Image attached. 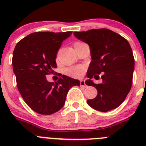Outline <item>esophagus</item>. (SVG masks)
<instances>
[{
  "label": "esophagus",
  "mask_w": 146,
  "mask_h": 146,
  "mask_svg": "<svg viewBox=\"0 0 146 146\" xmlns=\"http://www.w3.org/2000/svg\"><path fill=\"white\" fill-rule=\"evenodd\" d=\"M80 86H82V87H84V88L87 87V85L86 84V82H85L84 80H80Z\"/></svg>",
  "instance_id": "esophagus-1"
}]
</instances>
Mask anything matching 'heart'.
<instances>
[{
    "label": "heart",
    "instance_id": "obj_1",
    "mask_svg": "<svg viewBox=\"0 0 146 146\" xmlns=\"http://www.w3.org/2000/svg\"><path fill=\"white\" fill-rule=\"evenodd\" d=\"M83 72H84V69H83V68H82V67L74 66V67H72V68H69V69H66V73L68 75L71 76V77H80L82 75V74H83Z\"/></svg>",
    "mask_w": 146,
    "mask_h": 146
}]
</instances>
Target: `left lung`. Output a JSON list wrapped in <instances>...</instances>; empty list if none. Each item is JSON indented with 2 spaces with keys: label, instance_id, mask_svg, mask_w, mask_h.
<instances>
[{
  "label": "left lung",
  "instance_id": "8db88e82",
  "mask_svg": "<svg viewBox=\"0 0 146 146\" xmlns=\"http://www.w3.org/2000/svg\"><path fill=\"white\" fill-rule=\"evenodd\" d=\"M74 36L88 44L91 61L87 72L88 86H94L98 91L94 99L87 103L100 112L115 109L122 104L132 85L135 59L128 41L109 29H92L88 31L74 32ZM102 82L96 84L92 79Z\"/></svg>",
  "mask_w": 146,
  "mask_h": 146
}]
</instances>
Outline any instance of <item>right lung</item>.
I'll return each mask as SVG.
<instances>
[{"label": "right lung", "mask_w": 146, "mask_h": 146, "mask_svg": "<svg viewBox=\"0 0 146 146\" xmlns=\"http://www.w3.org/2000/svg\"><path fill=\"white\" fill-rule=\"evenodd\" d=\"M72 33L36 32L20 40L15 47L12 66L18 90L26 104L37 113L51 115L60 110L69 89L80 85V80L66 75L55 82H48L46 77L54 73L58 50Z\"/></svg>", "instance_id": "add662e5"}]
</instances>
